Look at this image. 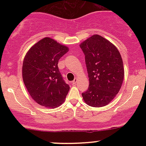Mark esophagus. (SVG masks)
Masks as SVG:
<instances>
[{
  "instance_id": "34e87169",
  "label": "esophagus",
  "mask_w": 146,
  "mask_h": 146,
  "mask_svg": "<svg viewBox=\"0 0 146 146\" xmlns=\"http://www.w3.org/2000/svg\"><path fill=\"white\" fill-rule=\"evenodd\" d=\"M77 82H78V78H75L74 80H73V81L72 82V84H73V85H75V84H76Z\"/></svg>"
}]
</instances>
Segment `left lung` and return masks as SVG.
I'll use <instances>...</instances> for the list:
<instances>
[{"mask_svg":"<svg viewBox=\"0 0 146 146\" xmlns=\"http://www.w3.org/2000/svg\"><path fill=\"white\" fill-rule=\"evenodd\" d=\"M85 55L89 86L82 93L92 107L108 105L119 93L124 78L121 54L109 40L100 35L90 36L80 44Z\"/></svg>","mask_w":146,"mask_h":146,"instance_id":"8db88e82","label":"left lung"}]
</instances>
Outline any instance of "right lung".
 <instances>
[{"label": "right lung", "instance_id": "add662e5", "mask_svg": "<svg viewBox=\"0 0 146 146\" xmlns=\"http://www.w3.org/2000/svg\"><path fill=\"white\" fill-rule=\"evenodd\" d=\"M68 46L46 37L33 44L25 55L22 75L31 98L48 108L62 104L70 87L58 69V61Z\"/></svg>", "mask_w": 146, "mask_h": 146}]
</instances>
